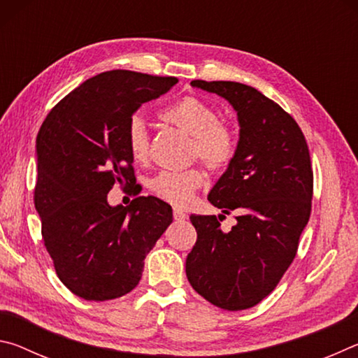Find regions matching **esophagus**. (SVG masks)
<instances>
[{
	"label": "esophagus",
	"instance_id": "34e87169",
	"mask_svg": "<svg viewBox=\"0 0 358 358\" xmlns=\"http://www.w3.org/2000/svg\"><path fill=\"white\" fill-rule=\"evenodd\" d=\"M186 213L183 210H180V208H173V220L175 221H183V220H186Z\"/></svg>",
	"mask_w": 358,
	"mask_h": 358
}]
</instances>
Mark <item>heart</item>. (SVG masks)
<instances>
[{"instance_id": "heart-1", "label": "heart", "mask_w": 358, "mask_h": 358, "mask_svg": "<svg viewBox=\"0 0 358 358\" xmlns=\"http://www.w3.org/2000/svg\"><path fill=\"white\" fill-rule=\"evenodd\" d=\"M166 123L192 137V153L211 172H221L234 161L238 148V138L229 124L220 121V113L192 96L172 102L159 112ZM126 145L131 156L142 162L148 156V131L141 115H134L126 128ZM203 185V173L199 169L172 172L161 171L150 180L148 187L161 201L186 207L194 192Z\"/></svg>"}]
</instances>
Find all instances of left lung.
<instances>
[{"mask_svg":"<svg viewBox=\"0 0 358 358\" xmlns=\"http://www.w3.org/2000/svg\"><path fill=\"white\" fill-rule=\"evenodd\" d=\"M191 85L221 96L237 112V155L208 201L238 216L229 232L217 221L222 215L189 216L197 241L186 257V276L215 306L248 310L276 287L296 254L311 215L310 150L296 121L256 88L224 80Z\"/></svg>","mask_w":358,"mask_h":358,"instance_id":"1","label":"left lung"}]
</instances>
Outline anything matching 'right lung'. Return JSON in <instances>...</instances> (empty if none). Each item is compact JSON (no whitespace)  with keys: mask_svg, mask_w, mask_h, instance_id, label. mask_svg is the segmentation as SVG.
<instances>
[{"mask_svg":"<svg viewBox=\"0 0 358 358\" xmlns=\"http://www.w3.org/2000/svg\"><path fill=\"white\" fill-rule=\"evenodd\" d=\"M177 82L132 71L102 72L59 101L41 126L34 207L42 238L59 280L85 300L131 292L142 278L143 259L172 222V207L157 197L112 207L107 194L117 181L136 183L126 145L132 115Z\"/></svg>","mask_w":358,"mask_h":358,"instance_id":"obj_1","label":"right lung"}]
</instances>
